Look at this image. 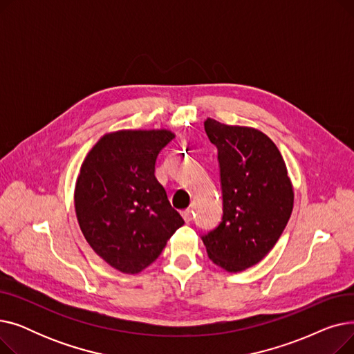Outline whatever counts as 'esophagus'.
<instances>
[{"mask_svg": "<svg viewBox=\"0 0 354 354\" xmlns=\"http://www.w3.org/2000/svg\"><path fill=\"white\" fill-rule=\"evenodd\" d=\"M180 214H182V218L185 219V222H191L192 221V211L191 209H185Z\"/></svg>", "mask_w": 354, "mask_h": 354, "instance_id": "34e87169", "label": "esophagus"}]
</instances>
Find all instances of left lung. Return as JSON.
<instances>
[{
	"instance_id": "left-lung-1",
	"label": "left lung",
	"mask_w": 354,
	"mask_h": 354,
	"mask_svg": "<svg viewBox=\"0 0 354 354\" xmlns=\"http://www.w3.org/2000/svg\"><path fill=\"white\" fill-rule=\"evenodd\" d=\"M203 126L218 149L224 214L202 241L214 264L238 272L261 261L281 236L292 212V185L280 151L263 132L211 118Z\"/></svg>"
}]
</instances>
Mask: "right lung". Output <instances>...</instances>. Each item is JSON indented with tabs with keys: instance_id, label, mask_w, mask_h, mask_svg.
Instances as JSON below:
<instances>
[{
	"instance_id": "right-lung-1",
	"label": "right lung",
	"mask_w": 354,
	"mask_h": 354,
	"mask_svg": "<svg viewBox=\"0 0 354 354\" xmlns=\"http://www.w3.org/2000/svg\"><path fill=\"white\" fill-rule=\"evenodd\" d=\"M175 135L171 130H119L91 147L74 189L80 230L100 258L122 272L138 274L160 255L183 225L155 163Z\"/></svg>"
}]
</instances>
